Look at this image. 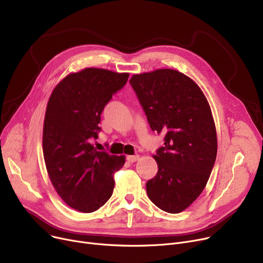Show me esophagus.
<instances>
[{
	"label": "esophagus",
	"instance_id": "esophagus-1",
	"mask_svg": "<svg viewBox=\"0 0 263 263\" xmlns=\"http://www.w3.org/2000/svg\"><path fill=\"white\" fill-rule=\"evenodd\" d=\"M140 159V156H128L127 157V161L128 162H130V163H134V162H136L137 160H139Z\"/></svg>",
	"mask_w": 263,
	"mask_h": 263
}]
</instances>
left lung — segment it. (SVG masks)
<instances>
[{
  "instance_id": "1",
  "label": "left lung",
  "mask_w": 263,
  "mask_h": 263,
  "mask_svg": "<svg viewBox=\"0 0 263 263\" xmlns=\"http://www.w3.org/2000/svg\"><path fill=\"white\" fill-rule=\"evenodd\" d=\"M130 84L151 130L165 133L164 147L154 156L159 170L146 183L147 195L161 210L180 213L201 194L216 159L209 102L194 81L173 69L134 74Z\"/></svg>"
}]
</instances>
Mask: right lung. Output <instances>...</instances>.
I'll list each match as a JSON object with an SVG mask.
<instances>
[{"label":"right lung","mask_w":263,"mask_h":263,"mask_svg":"<svg viewBox=\"0 0 263 263\" xmlns=\"http://www.w3.org/2000/svg\"><path fill=\"white\" fill-rule=\"evenodd\" d=\"M129 73L85 68L64 78L48 101L43 150L50 180L72 209L90 213L113 194L114 174L126 158L98 151L101 113L113 95L126 84Z\"/></svg>","instance_id":"right-lung-1"}]
</instances>
